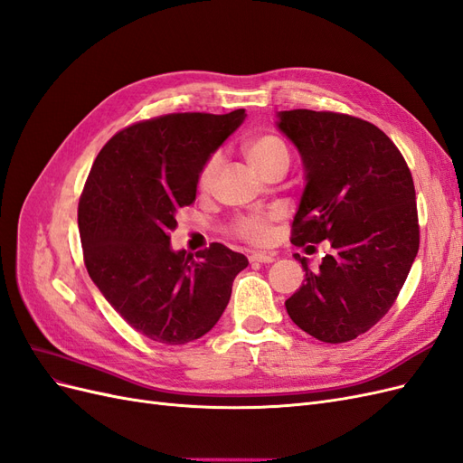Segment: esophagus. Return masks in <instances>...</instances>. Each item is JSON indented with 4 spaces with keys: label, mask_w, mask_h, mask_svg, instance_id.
<instances>
[{
    "label": "esophagus",
    "mask_w": 463,
    "mask_h": 463,
    "mask_svg": "<svg viewBox=\"0 0 463 463\" xmlns=\"http://www.w3.org/2000/svg\"><path fill=\"white\" fill-rule=\"evenodd\" d=\"M249 260L255 262V264H270V262L276 260V257L274 255H266V253H253V255L249 257Z\"/></svg>",
    "instance_id": "1"
}]
</instances>
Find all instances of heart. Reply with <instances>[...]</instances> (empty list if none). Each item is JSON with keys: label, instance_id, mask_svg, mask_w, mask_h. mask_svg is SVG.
Instances as JSON below:
<instances>
[{"label": "heart", "instance_id": "heart-1", "mask_svg": "<svg viewBox=\"0 0 463 463\" xmlns=\"http://www.w3.org/2000/svg\"><path fill=\"white\" fill-rule=\"evenodd\" d=\"M245 156H247L249 164L253 165L260 175H266L279 165L288 167V164H289V150L282 138H278L276 135H260V137L253 138V141H249L245 145ZM218 167H220V154H213V156L204 162L203 170L199 174V189L201 191H208L210 187H213ZM278 220H279V214L276 213V210H266V213H250V214H243L240 218H235L230 226V232H232V235L237 237V240H243L250 245H264L270 241L274 223Z\"/></svg>", "mask_w": 463, "mask_h": 463}]
</instances>
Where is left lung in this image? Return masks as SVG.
Returning <instances> with one entry per match:
<instances>
[{
  "label": "left lung",
  "instance_id": "1",
  "mask_svg": "<svg viewBox=\"0 0 463 463\" xmlns=\"http://www.w3.org/2000/svg\"><path fill=\"white\" fill-rule=\"evenodd\" d=\"M278 128L298 146L307 185L291 243L332 250L286 301L289 318L326 344L355 340L394 305L419 250L413 177L376 125L347 114L279 111Z\"/></svg>",
  "mask_w": 463,
  "mask_h": 463
}]
</instances>
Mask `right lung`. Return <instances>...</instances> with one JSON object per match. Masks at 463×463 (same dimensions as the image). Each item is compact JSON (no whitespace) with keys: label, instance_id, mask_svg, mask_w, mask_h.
I'll list each match as a JSON object with an SVG mask.
<instances>
[{"label":"right lung","instance_id":"1","mask_svg":"<svg viewBox=\"0 0 463 463\" xmlns=\"http://www.w3.org/2000/svg\"><path fill=\"white\" fill-rule=\"evenodd\" d=\"M245 119L167 114L129 125L98 154L79 199V232L89 276L129 326L179 345L220 320L247 257L213 243L193 259L172 250L179 208L197 197L204 162Z\"/></svg>","mask_w":463,"mask_h":463}]
</instances>
